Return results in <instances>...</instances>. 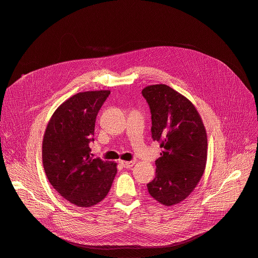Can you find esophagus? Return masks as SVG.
Returning a JSON list of instances; mask_svg holds the SVG:
<instances>
[{"mask_svg": "<svg viewBox=\"0 0 258 258\" xmlns=\"http://www.w3.org/2000/svg\"><path fill=\"white\" fill-rule=\"evenodd\" d=\"M120 164L126 168V169H130L132 168L134 165H135V162L134 161H130V162H127V161H120Z\"/></svg>", "mask_w": 258, "mask_h": 258, "instance_id": "1", "label": "esophagus"}]
</instances>
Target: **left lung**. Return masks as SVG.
<instances>
[{
	"instance_id": "obj_1",
	"label": "left lung",
	"mask_w": 258,
	"mask_h": 258,
	"mask_svg": "<svg viewBox=\"0 0 258 258\" xmlns=\"http://www.w3.org/2000/svg\"><path fill=\"white\" fill-rule=\"evenodd\" d=\"M151 113L152 139L163 151L156 161V178L148 193L166 207L186 199L199 183L207 166L208 135L192 102L166 84L142 89Z\"/></svg>"
}]
</instances>
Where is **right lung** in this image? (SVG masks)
<instances>
[{
    "label": "right lung",
    "mask_w": 258,
    "mask_h": 258,
    "mask_svg": "<svg viewBox=\"0 0 258 258\" xmlns=\"http://www.w3.org/2000/svg\"><path fill=\"white\" fill-rule=\"evenodd\" d=\"M110 90L74 94L54 112L42 139V164L47 180L77 208H90L104 199L117 174V164L94 159L96 115Z\"/></svg>",
    "instance_id": "right-lung-1"
}]
</instances>
